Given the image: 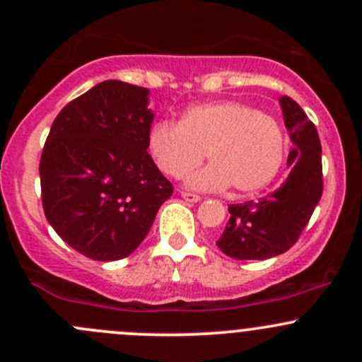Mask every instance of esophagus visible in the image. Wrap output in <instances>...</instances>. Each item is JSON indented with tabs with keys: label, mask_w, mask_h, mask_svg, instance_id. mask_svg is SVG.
<instances>
[{
	"label": "esophagus",
	"mask_w": 362,
	"mask_h": 362,
	"mask_svg": "<svg viewBox=\"0 0 362 362\" xmlns=\"http://www.w3.org/2000/svg\"><path fill=\"white\" fill-rule=\"evenodd\" d=\"M182 198H184L185 202H189V203L202 202V198H199L198 194H192V192H182Z\"/></svg>",
	"instance_id": "obj_1"
}]
</instances>
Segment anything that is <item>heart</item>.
I'll list each match as a JSON object with an SVG mask.
<instances>
[{"mask_svg": "<svg viewBox=\"0 0 362 362\" xmlns=\"http://www.w3.org/2000/svg\"><path fill=\"white\" fill-rule=\"evenodd\" d=\"M148 151L171 178L198 168L206 152L211 164L187 178L189 187L222 191L233 185L240 194H254L276 177L286 144L273 117L242 101H215L189 108L180 124L156 122Z\"/></svg>", "mask_w": 362, "mask_h": 362, "instance_id": "obj_1", "label": "heart"}]
</instances>
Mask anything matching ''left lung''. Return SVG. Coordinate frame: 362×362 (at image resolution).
Instances as JSON below:
<instances>
[{
  "label": "left lung",
  "mask_w": 362,
  "mask_h": 362,
  "mask_svg": "<svg viewBox=\"0 0 362 362\" xmlns=\"http://www.w3.org/2000/svg\"><path fill=\"white\" fill-rule=\"evenodd\" d=\"M293 151L286 182L259 202L229 204V217L217 247L240 261L269 259L298 242L322 196V158L315 126L289 96L280 98Z\"/></svg>",
  "instance_id": "left-lung-1"
}]
</instances>
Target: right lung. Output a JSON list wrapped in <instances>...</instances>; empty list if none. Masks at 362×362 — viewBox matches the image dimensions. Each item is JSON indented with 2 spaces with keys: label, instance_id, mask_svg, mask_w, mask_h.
<instances>
[{
  "label": "right lung",
  "instance_id": "add662e5",
  "mask_svg": "<svg viewBox=\"0 0 362 362\" xmlns=\"http://www.w3.org/2000/svg\"><path fill=\"white\" fill-rule=\"evenodd\" d=\"M148 94L120 80L98 83L59 112L43 147L47 221L94 261L127 257L173 194L147 152L154 120Z\"/></svg>",
  "mask_w": 362,
  "mask_h": 362
}]
</instances>
